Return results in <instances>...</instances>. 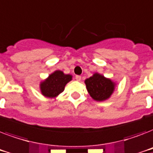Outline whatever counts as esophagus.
Masks as SVG:
<instances>
[{
  "mask_svg": "<svg viewBox=\"0 0 153 153\" xmlns=\"http://www.w3.org/2000/svg\"><path fill=\"white\" fill-rule=\"evenodd\" d=\"M75 79H76L77 81H81V79H82V78H81V76H79V75H76V76H75Z\"/></svg>",
  "mask_w": 153,
  "mask_h": 153,
  "instance_id": "34e87169",
  "label": "esophagus"
}]
</instances>
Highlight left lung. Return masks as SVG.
I'll return each instance as SVG.
<instances>
[{
	"label": "left lung",
	"instance_id": "obj_1",
	"mask_svg": "<svg viewBox=\"0 0 153 153\" xmlns=\"http://www.w3.org/2000/svg\"><path fill=\"white\" fill-rule=\"evenodd\" d=\"M84 82L90 96L97 102L108 100L114 94L117 86L116 82L98 72L86 79Z\"/></svg>",
	"mask_w": 153,
	"mask_h": 153
}]
</instances>
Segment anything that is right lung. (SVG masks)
<instances>
[{"instance_id":"1","label":"right lung","mask_w":153,"mask_h":153,"mask_svg":"<svg viewBox=\"0 0 153 153\" xmlns=\"http://www.w3.org/2000/svg\"><path fill=\"white\" fill-rule=\"evenodd\" d=\"M71 74H66L64 72L57 70L48 75L39 83V90L45 98H55L64 91L65 86L72 80Z\"/></svg>"}]
</instances>
